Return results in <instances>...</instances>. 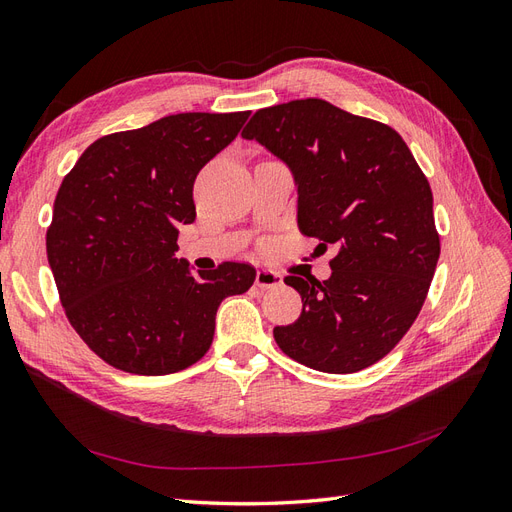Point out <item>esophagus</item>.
Segmentation results:
<instances>
[{
  "label": "esophagus",
  "mask_w": 512,
  "mask_h": 512,
  "mask_svg": "<svg viewBox=\"0 0 512 512\" xmlns=\"http://www.w3.org/2000/svg\"><path fill=\"white\" fill-rule=\"evenodd\" d=\"M282 284V275L278 271H271V269H258L256 273V286L258 288H275Z\"/></svg>",
  "instance_id": "esophagus-1"
}]
</instances>
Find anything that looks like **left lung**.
I'll use <instances>...</instances> for the list:
<instances>
[{"mask_svg": "<svg viewBox=\"0 0 512 512\" xmlns=\"http://www.w3.org/2000/svg\"><path fill=\"white\" fill-rule=\"evenodd\" d=\"M241 135L293 172L301 234L338 250L329 280L284 278L303 310L273 329L278 347L334 375L379 362L418 319L441 252L433 191L409 146L323 99L258 109Z\"/></svg>", "mask_w": 512, "mask_h": 512, "instance_id": "1", "label": "left lung"}]
</instances>
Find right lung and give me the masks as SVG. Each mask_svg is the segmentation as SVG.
I'll return each instance as SVG.
<instances>
[{"label":"right lung","mask_w":512,"mask_h":512,"mask_svg":"<svg viewBox=\"0 0 512 512\" xmlns=\"http://www.w3.org/2000/svg\"><path fill=\"white\" fill-rule=\"evenodd\" d=\"M250 112L165 116L103 135L64 176L47 258L73 329L103 362L170 375L209 351L215 314L256 280L247 262L189 271L178 226L193 224V183Z\"/></svg>","instance_id":"add662e5"}]
</instances>
